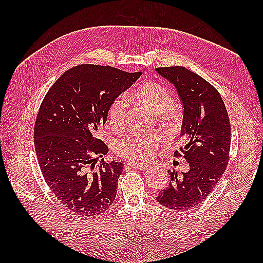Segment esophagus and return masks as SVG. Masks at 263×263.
Returning <instances> with one entry per match:
<instances>
[{
  "mask_svg": "<svg viewBox=\"0 0 263 263\" xmlns=\"http://www.w3.org/2000/svg\"><path fill=\"white\" fill-rule=\"evenodd\" d=\"M130 166L132 167V168H138V170H141V171H144L149 167L148 165H136V164H130Z\"/></svg>",
  "mask_w": 263,
  "mask_h": 263,
  "instance_id": "1",
  "label": "esophagus"
}]
</instances>
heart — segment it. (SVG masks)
I'll use <instances>...</instances> for the list:
<instances>
[{
    "mask_svg": "<svg viewBox=\"0 0 263 263\" xmlns=\"http://www.w3.org/2000/svg\"><path fill=\"white\" fill-rule=\"evenodd\" d=\"M135 102L150 114L160 115L159 120L166 128H174L178 123V115L172 109L174 97L165 86L158 82H148L139 87L133 95ZM127 105L124 99L115 98L108 106L107 122L110 127L119 130L125 123ZM163 142L159 133H143L120 139L115 143V153L121 158L133 164H144L152 160Z\"/></svg>",
    "mask_w": 263,
    "mask_h": 263,
    "instance_id": "obj_1",
    "label": "heart"
}]
</instances>
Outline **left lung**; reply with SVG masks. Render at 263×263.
Here are the masks:
<instances>
[{
	"label": "left lung",
	"instance_id": "left-lung-1",
	"mask_svg": "<svg viewBox=\"0 0 263 263\" xmlns=\"http://www.w3.org/2000/svg\"><path fill=\"white\" fill-rule=\"evenodd\" d=\"M156 72L174 85L183 105L181 137L185 146L174 153L183 156L190 170L168 172V186L156 197L168 209L185 211L208 197L225 172L231 149V123L219 92L184 66L158 68Z\"/></svg>",
	"mask_w": 263,
	"mask_h": 263
}]
</instances>
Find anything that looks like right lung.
<instances>
[{
  "mask_svg": "<svg viewBox=\"0 0 263 263\" xmlns=\"http://www.w3.org/2000/svg\"><path fill=\"white\" fill-rule=\"evenodd\" d=\"M141 72L81 64L65 71L47 91L35 122V150L44 180L61 202L82 216H97L114 202L122 163L102 159L98 139L109 104Z\"/></svg>",
  "mask_w": 263,
  "mask_h": 263,
  "instance_id": "add662e5",
  "label": "right lung"
}]
</instances>
